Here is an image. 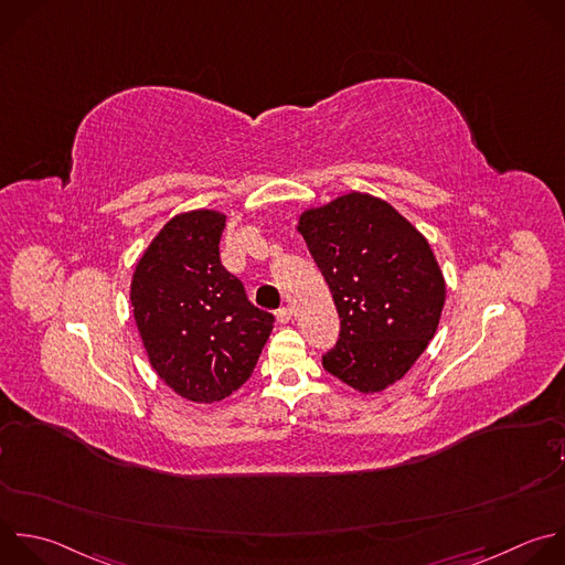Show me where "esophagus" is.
I'll return each instance as SVG.
<instances>
[{"label": "esophagus", "mask_w": 565, "mask_h": 565, "mask_svg": "<svg viewBox=\"0 0 565 565\" xmlns=\"http://www.w3.org/2000/svg\"><path fill=\"white\" fill-rule=\"evenodd\" d=\"M277 321L279 323H290L292 321V308L290 306H284L277 310Z\"/></svg>", "instance_id": "esophagus-1"}]
</instances>
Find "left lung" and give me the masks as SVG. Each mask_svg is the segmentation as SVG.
I'll use <instances>...</instances> for the list:
<instances>
[{
  "label": "left lung",
  "instance_id": "obj_1",
  "mask_svg": "<svg viewBox=\"0 0 565 565\" xmlns=\"http://www.w3.org/2000/svg\"><path fill=\"white\" fill-rule=\"evenodd\" d=\"M297 231L341 319L323 367L361 395L395 386L428 348L446 303L428 239L388 202L354 191L306 209Z\"/></svg>",
  "mask_w": 565,
  "mask_h": 565
}]
</instances>
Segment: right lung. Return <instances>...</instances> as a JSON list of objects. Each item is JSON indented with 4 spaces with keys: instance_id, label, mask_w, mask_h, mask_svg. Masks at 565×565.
Listing matches in <instances>:
<instances>
[{
    "instance_id": "right-lung-1",
    "label": "right lung",
    "mask_w": 565,
    "mask_h": 565,
    "mask_svg": "<svg viewBox=\"0 0 565 565\" xmlns=\"http://www.w3.org/2000/svg\"><path fill=\"white\" fill-rule=\"evenodd\" d=\"M226 215H174L139 257L132 317L159 380L193 404L231 397L253 374L273 330L220 259Z\"/></svg>"
}]
</instances>
